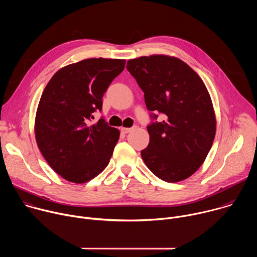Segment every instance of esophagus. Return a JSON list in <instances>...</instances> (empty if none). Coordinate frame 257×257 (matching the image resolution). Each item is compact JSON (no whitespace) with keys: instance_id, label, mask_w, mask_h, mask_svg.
<instances>
[{"instance_id":"1","label":"esophagus","mask_w":257,"mask_h":257,"mask_svg":"<svg viewBox=\"0 0 257 257\" xmlns=\"http://www.w3.org/2000/svg\"><path fill=\"white\" fill-rule=\"evenodd\" d=\"M133 129H134V127H132V128H125V127H123V128H121V131H122L123 133L127 134V133H129L130 131H132Z\"/></svg>"}]
</instances>
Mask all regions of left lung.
<instances>
[{
    "instance_id": "obj_1",
    "label": "left lung",
    "mask_w": 257,
    "mask_h": 257,
    "mask_svg": "<svg viewBox=\"0 0 257 257\" xmlns=\"http://www.w3.org/2000/svg\"><path fill=\"white\" fill-rule=\"evenodd\" d=\"M127 70L144 92L151 124L150 143L141 151L148 168L174 183L195 173L204 162L215 135V117L208 91L183 61L155 55L127 62ZM164 120L157 121L158 114Z\"/></svg>"
}]
</instances>
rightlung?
<instances>
[{"label": "right lung", "instance_id": "add662e5", "mask_svg": "<svg viewBox=\"0 0 257 257\" xmlns=\"http://www.w3.org/2000/svg\"><path fill=\"white\" fill-rule=\"evenodd\" d=\"M125 60L86 59L60 69L47 84L36 112L35 138L52 169L67 181L85 183L107 166L118 129L101 117L102 96Z\"/></svg>", "mask_w": 257, "mask_h": 257}]
</instances>
